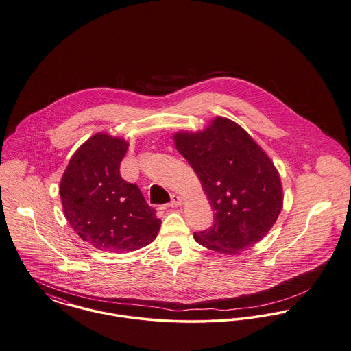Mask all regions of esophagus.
Wrapping results in <instances>:
<instances>
[{"label":"esophagus","mask_w":351,"mask_h":351,"mask_svg":"<svg viewBox=\"0 0 351 351\" xmlns=\"http://www.w3.org/2000/svg\"><path fill=\"white\" fill-rule=\"evenodd\" d=\"M183 197H180L179 195H172V200L171 203L168 204V206H172V208H176V206H180L183 204Z\"/></svg>","instance_id":"esophagus-1"}]
</instances>
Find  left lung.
Masks as SVG:
<instances>
[{
	"label": "left lung",
	"instance_id": "1",
	"mask_svg": "<svg viewBox=\"0 0 351 351\" xmlns=\"http://www.w3.org/2000/svg\"><path fill=\"white\" fill-rule=\"evenodd\" d=\"M176 149L200 179L215 213L213 226L196 232L197 244L239 254L263 240L284 204L282 184L267 152L230 119L216 117L202 131L173 134Z\"/></svg>",
	"mask_w": 351,
	"mask_h": 351
}]
</instances>
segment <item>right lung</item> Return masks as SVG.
Here are the masks:
<instances>
[{
  "mask_svg": "<svg viewBox=\"0 0 351 351\" xmlns=\"http://www.w3.org/2000/svg\"><path fill=\"white\" fill-rule=\"evenodd\" d=\"M127 148L123 138L93 135L74 152L60 184L69 224L86 243L104 252L145 247L156 239L162 224L138 186L121 176Z\"/></svg>",
  "mask_w": 351,
  "mask_h": 351,
  "instance_id": "1",
  "label": "right lung"
}]
</instances>
